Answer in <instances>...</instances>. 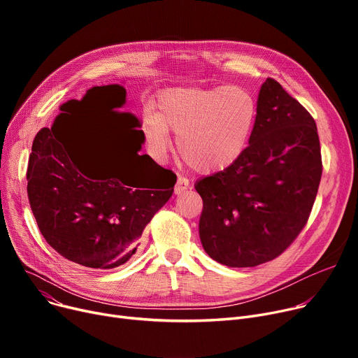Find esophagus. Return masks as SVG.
<instances>
[{
    "mask_svg": "<svg viewBox=\"0 0 358 358\" xmlns=\"http://www.w3.org/2000/svg\"><path fill=\"white\" fill-rule=\"evenodd\" d=\"M189 187H190V181H189V178H185V177H178V180H177V184H176V187H174V193L176 194H182L185 190H189Z\"/></svg>",
    "mask_w": 358,
    "mask_h": 358,
    "instance_id": "1",
    "label": "esophagus"
}]
</instances>
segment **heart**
Returning <instances> with one entry per match:
<instances>
[{"label": "heart", "mask_w": 358, "mask_h": 358, "mask_svg": "<svg viewBox=\"0 0 358 358\" xmlns=\"http://www.w3.org/2000/svg\"><path fill=\"white\" fill-rule=\"evenodd\" d=\"M257 117L251 94L236 85L176 87L162 91L154 115L143 119L148 142L162 157L177 134V150L200 173L220 171L242 155Z\"/></svg>", "instance_id": "heart-1"}]
</instances>
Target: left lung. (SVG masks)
Wrapping results in <instances>:
<instances>
[{"label": "left lung", "mask_w": 358, "mask_h": 358, "mask_svg": "<svg viewBox=\"0 0 358 358\" xmlns=\"http://www.w3.org/2000/svg\"><path fill=\"white\" fill-rule=\"evenodd\" d=\"M321 176L313 117L267 78L250 145L231 166L194 185L203 199L199 234L204 251L228 267L274 259L306 224Z\"/></svg>", "instance_id": "left-lung-1"}]
</instances>
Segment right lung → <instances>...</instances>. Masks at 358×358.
Here are the masks:
<instances>
[{"label":"right lung","instance_id":"1","mask_svg":"<svg viewBox=\"0 0 358 358\" xmlns=\"http://www.w3.org/2000/svg\"><path fill=\"white\" fill-rule=\"evenodd\" d=\"M124 103L119 84L92 87L81 100L64 103L52 127L36 135L29 158L27 194L37 227L56 252L88 268L124 264L177 181L138 150L117 158L85 124L101 106Z\"/></svg>","mask_w":358,"mask_h":358}]
</instances>
